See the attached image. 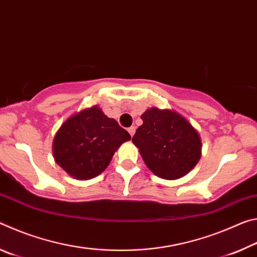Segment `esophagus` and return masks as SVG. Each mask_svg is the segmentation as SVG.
Returning <instances> with one entry per match:
<instances>
[{"mask_svg": "<svg viewBox=\"0 0 257 257\" xmlns=\"http://www.w3.org/2000/svg\"><path fill=\"white\" fill-rule=\"evenodd\" d=\"M135 132H136V128L135 127H130V128H128V133L130 134V136H134V134H135Z\"/></svg>", "mask_w": 257, "mask_h": 257, "instance_id": "34e87169", "label": "esophagus"}]
</instances>
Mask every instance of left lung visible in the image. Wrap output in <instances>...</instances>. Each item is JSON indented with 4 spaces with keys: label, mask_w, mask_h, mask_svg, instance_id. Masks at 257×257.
I'll return each instance as SVG.
<instances>
[{
    "label": "left lung",
    "mask_w": 257,
    "mask_h": 257,
    "mask_svg": "<svg viewBox=\"0 0 257 257\" xmlns=\"http://www.w3.org/2000/svg\"><path fill=\"white\" fill-rule=\"evenodd\" d=\"M133 137L144 162L160 178L175 180L187 175L201 158L199 135L184 116L152 107Z\"/></svg>",
    "instance_id": "1"
}]
</instances>
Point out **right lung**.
Returning <instances> with one entry per match:
<instances>
[{
	"label": "right lung",
	"instance_id": "add662e5",
	"mask_svg": "<svg viewBox=\"0 0 257 257\" xmlns=\"http://www.w3.org/2000/svg\"><path fill=\"white\" fill-rule=\"evenodd\" d=\"M130 139L114 119L93 106L69 118L53 143L54 159L76 179H90L105 170L114 152Z\"/></svg>",
	"mask_w": 257,
	"mask_h": 257
}]
</instances>
